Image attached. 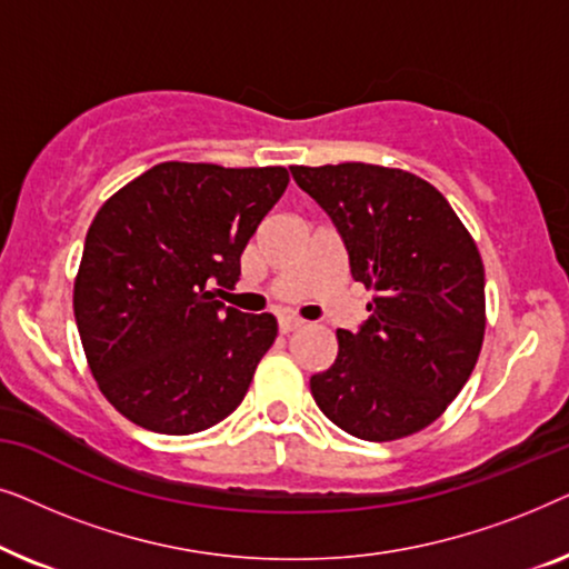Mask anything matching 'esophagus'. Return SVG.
Instances as JSON below:
<instances>
[{
  "label": "esophagus",
  "instance_id": "esophagus-1",
  "mask_svg": "<svg viewBox=\"0 0 569 569\" xmlns=\"http://www.w3.org/2000/svg\"><path fill=\"white\" fill-rule=\"evenodd\" d=\"M302 323H306V321H302V318H298V316H282V318H279V331L290 333L295 329H300Z\"/></svg>",
  "mask_w": 569,
  "mask_h": 569
}]
</instances>
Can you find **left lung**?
<instances>
[{"mask_svg": "<svg viewBox=\"0 0 569 569\" xmlns=\"http://www.w3.org/2000/svg\"><path fill=\"white\" fill-rule=\"evenodd\" d=\"M331 217L355 282L372 290L368 321L339 329V355L310 378L318 409L360 440L432 425L469 380L485 341V263L448 199L399 168L292 166Z\"/></svg>", "mask_w": 569, "mask_h": 569, "instance_id": "8db88e82", "label": "left lung"}]
</instances>
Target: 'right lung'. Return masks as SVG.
Returning a JSON list of instances; mask_svg holds the SVG:
<instances>
[{"label": "right lung", "mask_w": 569, "mask_h": 569, "mask_svg": "<svg viewBox=\"0 0 569 569\" xmlns=\"http://www.w3.org/2000/svg\"><path fill=\"white\" fill-rule=\"evenodd\" d=\"M287 168L160 162L92 220L74 279V321L108 401L131 422L191 435L243 401L277 339L271 313L214 300L282 197Z\"/></svg>", "instance_id": "obj_1"}]
</instances>
